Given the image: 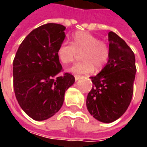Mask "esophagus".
<instances>
[{"label": "esophagus", "mask_w": 147, "mask_h": 147, "mask_svg": "<svg viewBox=\"0 0 147 147\" xmlns=\"http://www.w3.org/2000/svg\"><path fill=\"white\" fill-rule=\"evenodd\" d=\"M74 78H75V80L78 81V80H79L80 78H82V76H81V75H74Z\"/></svg>", "instance_id": "obj_1"}]
</instances>
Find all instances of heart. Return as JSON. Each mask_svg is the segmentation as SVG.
<instances>
[{
  "mask_svg": "<svg viewBox=\"0 0 147 147\" xmlns=\"http://www.w3.org/2000/svg\"><path fill=\"white\" fill-rule=\"evenodd\" d=\"M72 44L63 42L57 49V57L62 64H69L74 61L78 53H81L82 61L76 63L68 69L74 74H88L102 69L110 59V48L105 41L88 32H77L72 37Z\"/></svg>",
  "mask_w": 147,
  "mask_h": 147,
  "instance_id": "heart-1",
  "label": "heart"
}]
</instances>
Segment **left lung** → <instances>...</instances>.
I'll return each instance as SVG.
<instances>
[{
	"instance_id": "1",
	"label": "left lung",
	"mask_w": 147,
	"mask_h": 147,
	"mask_svg": "<svg viewBox=\"0 0 147 147\" xmlns=\"http://www.w3.org/2000/svg\"><path fill=\"white\" fill-rule=\"evenodd\" d=\"M108 36L110 59L97 75L91 77L93 84L86 101L89 113L107 123L121 117L129 106L137 71L132 49L115 32Z\"/></svg>"
}]
</instances>
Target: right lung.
<instances>
[{
	"mask_svg": "<svg viewBox=\"0 0 147 147\" xmlns=\"http://www.w3.org/2000/svg\"><path fill=\"white\" fill-rule=\"evenodd\" d=\"M65 26L47 24L24 38L13 61L14 90L20 107L37 121L47 119L64 103L74 77L63 73L57 49L65 39Z\"/></svg>",
	"mask_w": 147,
	"mask_h": 147,
	"instance_id": "add662e5",
	"label": "right lung"
}]
</instances>
